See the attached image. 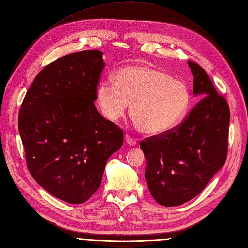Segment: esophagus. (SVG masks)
I'll use <instances>...</instances> for the list:
<instances>
[{
  "label": "esophagus",
  "mask_w": 248,
  "mask_h": 248,
  "mask_svg": "<svg viewBox=\"0 0 248 248\" xmlns=\"http://www.w3.org/2000/svg\"><path fill=\"white\" fill-rule=\"evenodd\" d=\"M125 142L129 144V145H131V146H135V145H137V142H136V140L135 139H133L131 136H129V135H125Z\"/></svg>",
  "instance_id": "obj_1"
}]
</instances>
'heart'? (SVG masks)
I'll use <instances>...</instances> for the list:
<instances>
[{
	"label": "heart",
	"instance_id": "obj_1",
	"mask_svg": "<svg viewBox=\"0 0 248 248\" xmlns=\"http://www.w3.org/2000/svg\"><path fill=\"white\" fill-rule=\"evenodd\" d=\"M113 82H101L96 89L97 106L108 122L118 121L131 105L136 129L147 136H160L175 130L189 112L186 86L155 67H124L115 73Z\"/></svg>",
	"mask_w": 248,
	"mask_h": 248
}]
</instances>
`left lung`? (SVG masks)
<instances>
[{
  "label": "left lung",
  "instance_id": "obj_1",
  "mask_svg": "<svg viewBox=\"0 0 248 248\" xmlns=\"http://www.w3.org/2000/svg\"><path fill=\"white\" fill-rule=\"evenodd\" d=\"M193 94L203 97L175 130L140 143L152 197L163 206L182 205L197 196L227 158L230 110L206 71L188 61Z\"/></svg>",
  "mask_w": 248,
  "mask_h": 248
}]
</instances>
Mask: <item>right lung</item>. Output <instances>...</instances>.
I'll return each instance as SVG.
<instances>
[{"mask_svg": "<svg viewBox=\"0 0 248 248\" xmlns=\"http://www.w3.org/2000/svg\"><path fill=\"white\" fill-rule=\"evenodd\" d=\"M103 53L88 50L53 61L35 77L21 104L18 130L31 175L71 204L99 189L124 133L95 106Z\"/></svg>", "mask_w": 248, "mask_h": 248, "instance_id": "obj_1", "label": "right lung"}]
</instances>
